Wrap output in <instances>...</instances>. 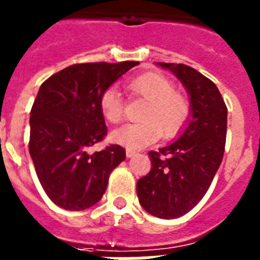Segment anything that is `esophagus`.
<instances>
[{
    "label": "esophagus",
    "instance_id": "esophagus-1",
    "mask_svg": "<svg viewBox=\"0 0 260 260\" xmlns=\"http://www.w3.org/2000/svg\"><path fill=\"white\" fill-rule=\"evenodd\" d=\"M136 154H137L136 150H130V149H127V150H126V156H127L128 158H130V157H134Z\"/></svg>",
    "mask_w": 260,
    "mask_h": 260
}]
</instances>
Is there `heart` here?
<instances>
[{"label":"heart","instance_id":"1","mask_svg":"<svg viewBox=\"0 0 260 260\" xmlns=\"http://www.w3.org/2000/svg\"><path fill=\"white\" fill-rule=\"evenodd\" d=\"M130 94L144 99L148 106L141 114L142 123L126 124L111 134L118 145L127 149H141L157 140L176 136L191 116V102L186 94L175 90L174 82L164 74L149 72L127 81ZM100 111L112 124L123 118V100L119 90L111 86L102 93Z\"/></svg>","mask_w":260,"mask_h":260}]
</instances>
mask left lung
Instances as JSON below:
<instances>
[{"mask_svg": "<svg viewBox=\"0 0 260 260\" xmlns=\"http://www.w3.org/2000/svg\"><path fill=\"white\" fill-rule=\"evenodd\" d=\"M157 65L186 88L191 116L178 140L149 152L152 170L137 182V195L149 214L171 220L190 212L212 184L224 156L228 110L216 84L198 70L183 63Z\"/></svg>", "mask_w": 260, "mask_h": 260, "instance_id": "8db88e82", "label": "left lung"}]
</instances>
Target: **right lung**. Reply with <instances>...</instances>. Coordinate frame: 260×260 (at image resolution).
Listing matches in <instances>:
<instances>
[{
	"label": "right lung",
	"instance_id": "add662e5",
	"mask_svg": "<svg viewBox=\"0 0 260 260\" xmlns=\"http://www.w3.org/2000/svg\"><path fill=\"white\" fill-rule=\"evenodd\" d=\"M138 63H77L40 85L29 118V154L43 190L62 209L98 203L110 174L126 158L119 145L94 153L89 148L107 136L102 93Z\"/></svg>",
	"mask_w": 260,
	"mask_h": 260
}]
</instances>
